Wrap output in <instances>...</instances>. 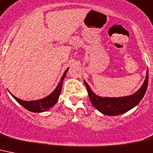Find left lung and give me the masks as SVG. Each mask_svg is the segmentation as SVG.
I'll list each match as a JSON object with an SVG mask.
<instances>
[{"label":"left lung","mask_w":153,"mask_h":153,"mask_svg":"<svg viewBox=\"0 0 153 153\" xmlns=\"http://www.w3.org/2000/svg\"><path fill=\"white\" fill-rule=\"evenodd\" d=\"M149 82V73L146 72V78L141 87L132 95L122 97H102L94 94L89 85L84 81L85 87L89 94V100L94 108L104 115H118L123 114L134 108L139 104L145 95Z\"/></svg>","instance_id":"left-lung-1"}]
</instances>
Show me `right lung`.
Masks as SVG:
<instances>
[{"label":"right lung","instance_id":"right-lung-1","mask_svg":"<svg viewBox=\"0 0 153 153\" xmlns=\"http://www.w3.org/2000/svg\"><path fill=\"white\" fill-rule=\"evenodd\" d=\"M69 68H68L67 70L64 71L63 76L61 77V79L59 81V84L56 86L54 91L46 97L42 98L40 100H30V101H26V100H23L21 99L16 97L14 95H12L11 94L15 100L20 105L25 108L32 112H43V111H48V109H50L51 108H53L54 105H56V103L57 102V100L59 99V97L60 95L62 89V85H63V81L64 79V77L66 76V74L68 72V71Z\"/></svg>","mask_w":153,"mask_h":153}]
</instances>
